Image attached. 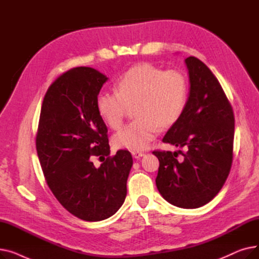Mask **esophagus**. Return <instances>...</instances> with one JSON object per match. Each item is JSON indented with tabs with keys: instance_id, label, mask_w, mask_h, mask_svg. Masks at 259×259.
<instances>
[{
	"instance_id": "esophagus-1",
	"label": "esophagus",
	"mask_w": 259,
	"mask_h": 259,
	"mask_svg": "<svg viewBox=\"0 0 259 259\" xmlns=\"http://www.w3.org/2000/svg\"><path fill=\"white\" fill-rule=\"evenodd\" d=\"M131 154H132V156H133L134 158H140V157H142V156L145 155L144 152H141V151H132Z\"/></svg>"
}]
</instances>
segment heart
<instances>
[{
    "instance_id": "obj_1",
    "label": "heart",
    "mask_w": 259,
    "mask_h": 259,
    "mask_svg": "<svg viewBox=\"0 0 259 259\" xmlns=\"http://www.w3.org/2000/svg\"><path fill=\"white\" fill-rule=\"evenodd\" d=\"M189 99V81L181 70H162L150 64L134 65L115 83V92L97 98V110L106 124L118 129L133 107L137 117L113 137L117 148L142 151L150 145L159 127L178 122Z\"/></svg>"
}]
</instances>
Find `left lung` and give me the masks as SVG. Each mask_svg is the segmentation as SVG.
Listing matches in <instances>:
<instances>
[{
  "mask_svg": "<svg viewBox=\"0 0 259 259\" xmlns=\"http://www.w3.org/2000/svg\"><path fill=\"white\" fill-rule=\"evenodd\" d=\"M185 62L190 77L188 104L162 139L185 151L152 153L159 160L155 182L161 196L176 207L195 209L211 201L228 179L233 161L234 113L209 68L195 57Z\"/></svg>",
  "mask_w": 259,
  "mask_h": 259,
  "instance_id": "8db88e82",
  "label": "left lung"
}]
</instances>
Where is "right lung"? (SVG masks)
I'll list each match as a JSON object with an SVG mask.
<instances>
[{
	"instance_id": "obj_1",
	"label": "right lung",
	"mask_w": 259,
	"mask_h": 259,
	"mask_svg": "<svg viewBox=\"0 0 259 259\" xmlns=\"http://www.w3.org/2000/svg\"><path fill=\"white\" fill-rule=\"evenodd\" d=\"M108 78L76 67L49 86L40 108L35 147L45 181L61 205L77 219L112 216L127 195L133 160L128 150L110 155L107 126L97 98ZM99 157L100 167L93 165Z\"/></svg>"
}]
</instances>
